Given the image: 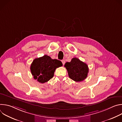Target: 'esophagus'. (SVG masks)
<instances>
[{
	"label": "esophagus",
	"mask_w": 122,
	"mask_h": 122,
	"mask_svg": "<svg viewBox=\"0 0 122 122\" xmlns=\"http://www.w3.org/2000/svg\"><path fill=\"white\" fill-rule=\"evenodd\" d=\"M62 62L63 65H64L65 64V61L64 60H62Z\"/></svg>",
	"instance_id": "esophagus-1"
}]
</instances>
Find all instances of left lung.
Listing matches in <instances>:
<instances>
[{
	"label": "left lung",
	"instance_id": "obj_1",
	"mask_svg": "<svg viewBox=\"0 0 122 122\" xmlns=\"http://www.w3.org/2000/svg\"><path fill=\"white\" fill-rule=\"evenodd\" d=\"M64 66L69 77L76 82L82 81L87 77L89 71L87 65L77 58H73L70 62L66 63Z\"/></svg>",
	"mask_w": 122,
	"mask_h": 122
}]
</instances>
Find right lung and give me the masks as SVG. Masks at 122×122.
Returning a JSON list of instances; mask_svg holds the SVG:
<instances>
[{
  "mask_svg": "<svg viewBox=\"0 0 122 122\" xmlns=\"http://www.w3.org/2000/svg\"><path fill=\"white\" fill-rule=\"evenodd\" d=\"M62 66L60 60L53 59L49 56L44 55L33 60L30 70L34 79L43 83L53 78L56 68Z\"/></svg>",
  "mask_w": 122,
  "mask_h": 122,
  "instance_id": "right-lung-1",
  "label": "right lung"
}]
</instances>
